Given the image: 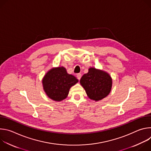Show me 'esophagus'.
Segmentation results:
<instances>
[{
	"label": "esophagus",
	"instance_id": "obj_1",
	"mask_svg": "<svg viewBox=\"0 0 151 151\" xmlns=\"http://www.w3.org/2000/svg\"><path fill=\"white\" fill-rule=\"evenodd\" d=\"M81 76H82V75H81V73H78V74H77L76 77H77V78H78V80H80V79H81Z\"/></svg>",
	"mask_w": 151,
	"mask_h": 151
}]
</instances>
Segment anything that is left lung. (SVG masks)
<instances>
[{
	"mask_svg": "<svg viewBox=\"0 0 151 151\" xmlns=\"http://www.w3.org/2000/svg\"><path fill=\"white\" fill-rule=\"evenodd\" d=\"M80 83L88 97L91 100L97 101L105 98L110 93L112 79L107 72L95 68H90L88 72L81 78Z\"/></svg>",
	"mask_w": 151,
	"mask_h": 151,
	"instance_id": "1",
	"label": "left lung"
}]
</instances>
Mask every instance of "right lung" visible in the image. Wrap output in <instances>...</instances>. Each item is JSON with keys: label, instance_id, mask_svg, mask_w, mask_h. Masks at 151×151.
Listing matches in <instances>:
<instances>
[{"label": "right lung", "instance_id": "1", "mask_svg": "<svg viewBox=\"0 0 151 151\" xmlns=\"http://www.w3.org/2000/svg\"><path fill=\"white\" fill-rule=\"evenodd\" d=\"M78 81L75 76L68 73L65 68L61 66L48 70L42 82L47 96L54 101H60L68 97L70 88Z\"/></svg>", "mask_w": 151, "mask_h": 151}]
</instances>
